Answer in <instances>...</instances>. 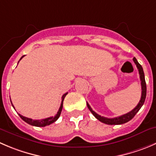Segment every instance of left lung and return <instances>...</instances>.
<instances>
[{
    "label": "left lung",
    "mask_w": 156,
    "mask_h": 156,
    "mask_svg": "<svg viewBox=\"0 0 156 156\" xmlns=\"http://www.w3.org/2000/svg\"><path fill=\"white\" fill-rule=\"evenodd\" d=\"M133 60V62H135V64L136 65V67L139 70V74H140V81H141V87H142L141 99H140L139 104H137V106L133 109V110H132L130 112L126 113V114H123L122 115V116H117V117H114V118H107V117L101 116V115L95 113V112L92 110L91 107H90L88 103L87 102V107H88L90 111L92 113V114H93L98 120H100V121L102 122V123H105V124L119 125V124H123V123H126V122L129 121V120H132V119L133 118L134 116L136 114L137 112L140 110L142 106H143V104H144L145 100H146V80H145L144 72H143V67H142V66L138 62V61H137L136 58L135 57H134Z\"/></svg>",
    "instance_id": "left-lung-1"
}]
</instances>
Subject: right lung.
<instances>
[{
  "mask_svg": "<svg viewBox=\"0 0 156 156\" xmlns=\"http://www.w3.org/2000/svg\"><path fill=\"white\" fill-rule=\"evenodd\" d=\"M23 56L21 57L20 60H21V58H22ZM67 94L68 92L67 93L64 94L62 95V97L61 105H60L59 109H58V111L57 112V113L55 114V116H50V117H48V118H46V119H43V120H33V119H30V118H28V117H26V116H22V115L20 114V113H18V114H19V116H20V118L22 119L23 121H25L26 123H27L28 124L32 125V126H38V127H43V126H49V125L52 124V123H53L54 122L56 121V120L58 119V117L60 116V114H61V112H62V107H63V101H64L65 98H66V96L67 95ZM10 102H11V101H10ZM11 104L13 107L12 103ZM13 108H14V107H13Z\"/></svg>",
  "mask_w": 156,
  "mask_h": 156,
  "instance_id": "add662e5",
  "label": "right lung"
}]
</instances>
